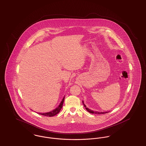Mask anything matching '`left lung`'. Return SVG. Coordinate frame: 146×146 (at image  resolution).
Here are the masks:
<instances>
[{
    "label": "left lung",
    "mask_w": 146,
    "mask_h": 146,
    "mask_svg": "<svg viewBox=\"0 0 146 146\" xmlns=\"http://www.w3.org/2000/svg\"><path fill=\"white\" fill-rule=\"evenodd\" d=\"M83 104H84V102L83 101ZM84 107H85V108H86V110L88 111H89V113H94V114H105V113H107L108 111H106V112H98V111H91V110L90 109H89V108H88L86 107V106L85 105V104H84Z\"/></svg>",
    "instance_id": "obj_1"
}]
</instances>
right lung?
<instances>
[{
  "mask_svg": "<svg viewBox=\"0 0 146 146\" xmlns=\"http://www.w3.org/2000/svg\"><path fill=\"white\" fill-rule=\"evenodd\" d=\"M64 100V97H63L61 102L60 103V104L58 106V107L57 108H56L55 110H54L52 111H50V112H48V113H39V114H40L41 115H45V116H47V117H53V116L57 114H58L60 111L62 109Z\"/></svg>",
  "mask_w": 146,
  "mask_h": 146,
  "instance_id": "obj_1",
  "label": "right lung"
}]
</instances>
